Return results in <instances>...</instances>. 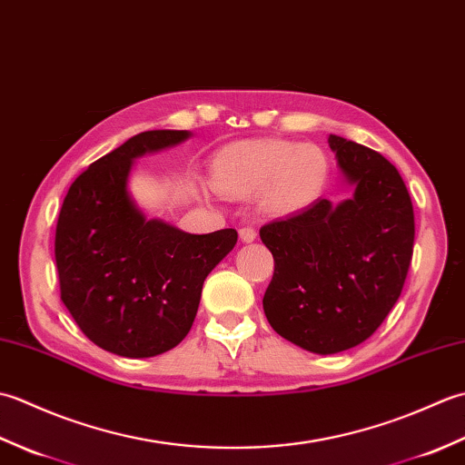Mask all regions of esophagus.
I'll return each mask as SVG.
<instances>
[{"mask_svg":"<svg viewBox=\"0 0 465 465\" xmlns=\"http://www.w3.org/2000/svg\"><path fill=\"white\" fill-rule=\"evenodd\" d=\"M255 235H258V233H255V230H253L252 225H243L242 230H240V240L243 243H252L255 240Z\"/></svg>","mask_w":465,"mask_h":465,"instance_id":"34e87169","label":"esophagus"}]
</instances>
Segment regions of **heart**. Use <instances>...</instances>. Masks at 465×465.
<instances>
[{"label": "heart", "mask_w": 465, "mask_h": 465, "mask_svg": "<svg viewBox=\"0 0 465 465\" xmlns=\"http://www.w3.org/2000/svg\"><path fill=\"white\" fill-rule=\"evenodd\" d=\"M330 177L320 145L285 140H253L225 145L212 162V182L230 195L260 190L263 210L288 213L313 203Z\"/></svg>", "instance_id": "b5f03b06"}]
</instances>
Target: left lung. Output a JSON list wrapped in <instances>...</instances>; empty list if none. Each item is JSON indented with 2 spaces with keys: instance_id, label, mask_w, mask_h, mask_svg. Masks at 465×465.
I'll return each instance as SVG.
<instances>
[{
  "instance_id": "obj_1",
  "label": "left lung",
  "mask_w": 465,
  "mask_h": 465,
  "mask_svg": "<svg viewBox=\"0 0 465 465\" xmlns=\"http://www.w3.org/2000/svg\"><path fill=\"white\" fill-rule=\"evenodd\" d=\"M328 143L353 187L260 230L273 255L263 312L282 338L313 353L355 348L398 302L413 253V205L400 172L340 135Z\"/></svg>"
}]
</instances>
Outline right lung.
<instances>
[{"label": "right lung", "instance_id": "add662e5", "mask_svg": "<svg viewBox=\"0 0 465 465\" xmlns=\"http://www.w3.org/2000/svg\"><path fill=\"white\" fill-rule=\"evenodd\" d=\"M185 130L130 137L75 177L55 227L62 302L102 350L153 358L192 330L203 280L238 242L235 230L185 233L145 220L127 192L135 157L182 143Z\"/></svg>", "mask_w": 465, "mask_h": 465}]
</instances>
